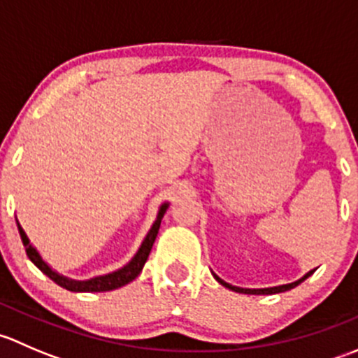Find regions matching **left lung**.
<instances>
[{
    "label": "left lung",
    "mask_w": 358,
    "mask_h": 358,
    "mask_svg": "<svg viewBox=\"0 0 358 358\" xmlns=\"http://www.w3.org/2000/svg\"><path fill=\"white\" fill-rule=\"evenodd\" d=\"M312 273H313V270H312V272L306 273L305 277H301V279H299V280H296V282L286 284V286H279V287H266V289H244V287L230 286V284H227L225 280H222V279H220V277H216V275L215 277H216V280H218V282L222 284V286L229 287V289H232V291H236V292H244V294H275V292H284V291L292 289V287H296V286H298V284H301L305 279H308V277L312 275Z\"/></svg>",
    "instance_id": "left-lung-1"
}]
</instances>
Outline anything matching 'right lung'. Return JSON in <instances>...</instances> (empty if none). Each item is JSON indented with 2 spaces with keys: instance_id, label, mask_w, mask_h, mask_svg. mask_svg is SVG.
<instances>
[{
  "instance_id": "obj_1",
  "label": "right lung",
  "mask_w": 358,
  "mask_h": 358,
  "mask_svg": "<svg viewBox=\"0 0 358 358\" xmlns=\"http://www.w3.org/2000/svg\"><path fill=\"white\" fill-rule=\"evenodd\" d=\"M166 208H168V204L161 206L156 223L152 225L150 232L147 234L142 248L138 249V252L135 255V258H133L131 262L124 266V268L117 270V272H114V273H109V275L95 277V279H92V280H83V282H79V280L66 279V277H62V275H59L57 272H53V270L50 268L45 262H43L41 256L38 255V251L31 246V243H29V239H27V236H25L22 227H20L19 223H17V227H19L20 239H22V244L25 248V252H27L29 259H31V262L34 263V265L38 266V268L41 270L45 275H48L53 282L59 284V286L64 287V289L74 291V292H103V291H112V289H117V287L126 286V284L131 282L133 279H136V277H138V273L142 272L143 265H145L147 258H149L150 249H152V246H154V241H156V237H157L159 227H161V220H162V216H164Z\"/></svg>"
}]
</instances>
